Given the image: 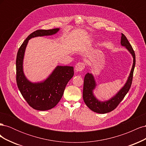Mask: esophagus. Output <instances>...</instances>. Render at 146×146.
I'll return each instance as SVG.
<instances>
[{
    "label": "esophagus",
    "mask_w": 146,
    "mask_h": 146,
    "mask_svg": "<svg viewBox=\"0 0 146 146\" xmlns=\"http://www.w3.org/2000/svg\"><path fill=\"white\" fill-rule=\"evenodd\" d=\"M85 63H82V62H79L76 65V67H75V70H76L77 72H80V71H82V70H83L84 69H85Z\"/></svg>",
    "instance_id": "obj_1"
}]
</instances>
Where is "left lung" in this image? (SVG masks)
Wrapping results in <instances>:
<instances>
[{
    "instance_id": "8db88e82",
    "label": "left lung",
    "mask_w": 146,
    "mask_h": 146,
    "mask_svg": "<svg viewBox=\"0 0 146 146\" xmlns=\"http://www.w3.org/2000/svg\"><path fill=\"white\" fill-rule=\"evenodd\" d=\"M121 45L127 48L133 58V66H132L130 75L125 85L117 92L116 95L112 97L110 99L104 102L99 100L93 94V90L97 85L93 75L90 73H87L85 75V78H84L83 99L87 107L94 112L105 114L113 111L124 98L131 87L136 63L135 54L126 36L123 33H121Z\"/></svg>"
}]
</instances>
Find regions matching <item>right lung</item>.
I'll use <instances>...</instances> for the list:
<instances>
[{"label":"right lung","instance_id":"obj_1","mask_svg":"<svg viewBox=\"0 0 146 146\" xmlns=\"http://www.w3.org/2000/svg\"><path fill=\"white\" fill-rule=\"evenodd\" d=\"M59 30L60 29H54L35 31L29 35L17 52L16 61L17 87L28 104L35 110L46 111L55 107L62 98L66 85L74 76V68L68 66H57L46 80L37 83L29 81L24 73L23 60L29 39L53 35Z\"/></svg>","mask_w":146,"mask_h":146}]
</instances>
